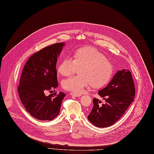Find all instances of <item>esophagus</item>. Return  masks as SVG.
Returning a JSON list of instances; mask_svg holds the SVG:
<instances>
[{"label":"esophagus","mask_w":154,"mask_h":154,"mask_svg":"<svg viewBox=\"0 0 154 154\" xmlns=\"http://www.w3.org/2000/svg\"><path fill=\"white\" fill-rule=\"evenodd\" d=\"M70 95L72 97H79L81 96V94H79V93H70Z\"/></svg>","instance_id":"1"}]
</instances>
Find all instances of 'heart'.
I'll use <instances>...</instances> for the list:
<instances>
[{
  "mask_svg": "<svg viewBox=\"0 0 154 154\" xmlns=\"http://www.w3.org/2000/svg\"><path fill=\"white\" fill-rule=\"evenodd\" d=\"M79 68V75L72 76L62 82L63 88L75 93H82L90 85L100 87L106 85L111 79L113 65L106 60V56L97 49L85 47L78 49L74 58L66 57L61 62L58 72L68 76Z\"/></svg>",
  "mask_w": 154,
  "mask_h": 154,
  "instance_id": "1",
  "label": "heart"
}]
</instances>
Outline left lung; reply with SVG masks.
Wrapping results in <instances>:
<instances>
[{"instance_id": "1", "label": "left lung", "mask_w": 154, "mask_h": 154, "mask_svg": "<svg viewBox=\"0 0 154 154\" xmlns=\"http://www.w3.org/2000/svg\"><path fill=\"white\" fill-rule=\"evenodd\" d=\"M98 94L105 103L101 105V101L93 98L88 119L95 127L105 128L118 121L134 101L135 90L130 71L127 69L117 71L108 85L98 91Z\"/></svg>"}]
</instances>
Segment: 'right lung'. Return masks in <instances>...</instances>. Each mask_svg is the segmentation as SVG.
<instances>
[{"label": "right lung", "mask_w": 154, "mask_h": 154, "mask_svg": "<svg viewBox=\"0 0 154 154\" xmlns=\"http://www.w3.org/2000/svg\"><path fill=\"white\" fill-rule=\"evenodd\" d=\"M64 42L46 47L31 56L23 68L18 93L26 111L39 120H52L59 115L64 93L46 95L58 87L56 63Z\"/></svg>", "instance_id": "right-lung-1"}]
</instances>
